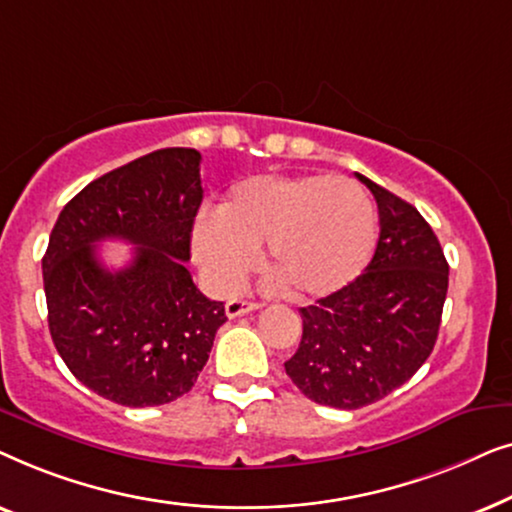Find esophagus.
I'll return each instance as SVG.
<instances>
[{
    "mask_svg": "<svg viewBox=\"0 0 512 512\" xmlns=\"http://www.w3.org/2000/svg\"><path fill=\"white\" fill-rule=\"evenodd\" d=\"M258 307H261V303H251V300H242V298H230L226 303V314L230 319H235V317H242V314H247V312L258 310Z\"/></svg>",
    "mask_w": 512,
    "mask_h": 512,
    "instance_id": "obj_1",
    "label": "esophagus"
}]
</instances>
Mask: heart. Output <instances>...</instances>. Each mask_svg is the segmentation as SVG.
<instances>
[{
	"label": "heart",
	"instance_id": "1",
	"mask_svg": "<svg viewBox=\"0 0 512 512\" xmlns=\"http://www.w3.org/2000/svg\"><path fill=\"white\" fill-rule=\"evenodd\" d=\"M375 242L377 214L366 188L324 174L244 179L216 219L202 216L193 228V254L219 289H237L265 244V270L291 298L345 289L366 270Z\"/></svg>",
	"mask_w": 512,
	"mask_h": 512
}]
</instances>
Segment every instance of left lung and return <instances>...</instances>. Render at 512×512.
I'll use <instances>...</instances> for the list:
<instances>
[{
    "mask_svg": "<svg viewBox=\"0 0 512 512\" xmlns=\"http://www.w3.org/2000/svg\"><path fill=\"white\" fill-rule=\"evenodd\" d=\"M380 209V240L363 275L300 307L303 340L284 363L291 382L319 405L356 410L401 387L436 345L447 296L436 233L410 202L366 177Z\"/></svg>",
    "mask_w": 512,
    "mask_h": 512,
    "instance_id": "8db88e82",
    "label": "left lung"
}]
</instances>
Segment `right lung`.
<instances>
[{
    "instance_id": "obj_1",
    "label": "right lung",
    "mask_w": 512,
    "mask_h": 512,
    "mask_svg": "<svg viewBox=\"0 0 512 512\" xmlns=\"http://www.w3.org/2000/svg\"><path fill=\"white\" fill-rule=\"evenodd\" d=\"M200 160L174 146L90 181L60 212L41 261L55 349L76 380L125 408L188 394L228 319L186 268ZM102 239L136 247L125 269L103 268Z\"/></svg>"
}]
</instances>
